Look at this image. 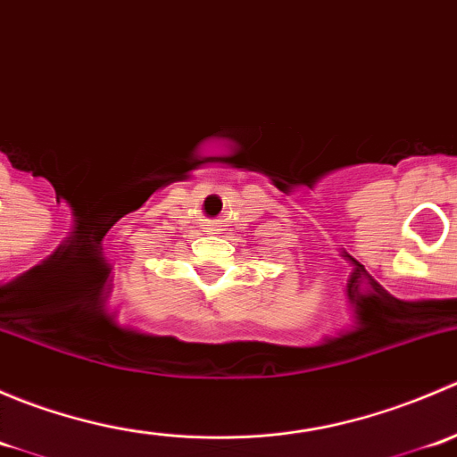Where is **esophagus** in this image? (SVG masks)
I'll list each match as a JSON object with an SVG mask.
<instances>
[{"instance_id": "1", "label": "esophagus", "mask_w": 457, "mask_h": 457, "mask_svg": "<svg viewBox=\"0 0 457 457\" xmlns=\"http://www.w3.org/2000/svg\"><path fill=\"white\" fill-rule=\"evenodd\" d=\"M212 232H216V229H212Z\"/></svg>"}]
</instances>
